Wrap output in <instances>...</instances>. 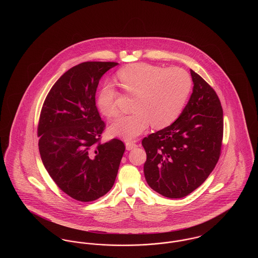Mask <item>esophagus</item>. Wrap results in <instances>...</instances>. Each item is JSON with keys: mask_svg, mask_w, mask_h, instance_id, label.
<instances>
[{"mask_svg": "<svg viewBox=\"0 0 258 258\" xmlns=\"http://www.w3.org/2000/svg\"><path fill=\"white\" fill-rule=\"evenodd\" d=\"M137 147V144L135 143V141H126L125 142V148H126V150H133V149H135V148Z\"/></svg>", "mask_w": 258, "mask_h": 258, "instance_id": "esophagus-1", "label": "esophagus"}]
</instances>
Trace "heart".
<instances>
[{
  "label": "heart",
  "mask_w": 258,
  "mask_h": 258,
  "mask_svg": "<svg viewBox=\"0 0 258 258\" xmlns=\"http://www.w3.org/2000/svg\"><path fill=\"white\" fill-rule=\"evenodd\" d=\"M124 93L135 97L133 113L120 116L109 126L111 134L123 139H134L143 134L152 123L154 128H164L180 116L191 90V79L180 68L164 69L146 62L124 67L118 73ZM119 93L105 84L98 94L97 104L106 117L118 115Z\"/></svg>",
  "instance_id": "b5f03b06"
}]
</instances>
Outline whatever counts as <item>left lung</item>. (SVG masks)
<instances>
[{
    "instance_id": "left-lung-1",
    "label": "left lung",
    "mask_w": 258,
    "mask_h": 258,
    "mask_svg": "<svg viewBox=\"0 0 258 258\" xmlns=\"http://www.w3.org/2000/svg\"><path fill=\"white\" fill-rule=\"evenodd\" d=\"M194 91L179 118L142 139L148 184L168 198L186 197L205 182L221 157L223 111L217 93L190 70Z\"/></svg>"
}]
</instances>
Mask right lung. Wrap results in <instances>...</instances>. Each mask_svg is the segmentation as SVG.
I'll return each mask as SVG.
<instances>
[{
	"label": "right lung",
	"instance_id": "obj_1",
	"mask_svg": "<svg viewBox=\"0 0 258 258\" xmlns=\"http://www.w3.org/2000/svg\"><path fill=\"white\" fill-rule=\"evenodd\" d=\"M115 61H84L62 74L46 96L37 124L40 158L69 197L90 202L113 186L125 146L101 143L105 123L96 106L100 77Z\"/></svg>",
	"mask_w": 258,
	"mask_h": 258
}]
</instances>
